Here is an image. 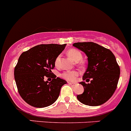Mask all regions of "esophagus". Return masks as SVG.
Listing matches in <instances>:
<instances>
[{
	"label": "esophagus",
	"mask_w": 131,
	"mask_h": 131,
	"mask_svg": "<svg viewBox=\"0 0 131 131\" xmlns=\"http://www.w3.org/2000/svg\"><path fill=\"white\" fill-rule=\"evenodd\" d=\"M68 84L70 85H72V86H74V85H76V83H71V82H68Z\"/></svg>",
	"instance_id": "34e87169"
}]
</instances>
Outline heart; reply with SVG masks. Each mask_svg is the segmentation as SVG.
I'll use <instances>...</instances> for the list:
<instances>
[{"label":"heart","instance_id":"b5f03b06","mask_svg":"<svg viewBox=\"0 0 131 131\" xmlns=\"http://www.w3.org/2000/svg\"><path fill=\"white\" fill-rule=\"evenodd\" d=\"M67 53H68V56L71 59H72L75 62L80 61L83 58L82 53H81L80 51L76 50V49H70V50L68 51ZM60 59H61V56H58L56 57V59H55V65H59ZM79 65L81 67H83V64H81V63L79 64ZM78 74H79L78 72L75 71V70H73V71H65L61 74V76L63 79H66V80L68 81H74L76 79Z\"/></svg>","mask_w":131,"mask_h":131}]
</instances>
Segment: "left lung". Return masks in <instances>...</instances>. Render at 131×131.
I'll use <instances>...</instances> for the list:
<instances>
[{
	"label": "left lung",
	"instance_id": "8db88e82",
	"mask_svg": "<svg viewBox=\"0 0 131 131\" xmlns=\"http://www.w3.org/2000/svg\"><path fill=\"white\" fill-rule=\"evenodd\" d=\"M73 46L79 49L88 57V67L83 80V93L77 98L83 104L98 106L108 101L118 85L120 68L116 57L110 50L92 42H75Z\"/></svg>",
	"mask_w": 131,
	"mask_h": 131
}]
</instances>
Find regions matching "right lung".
Returning a JSON list of instances; mask_svg holds the SVG:
<instances>
[{
    "label": "right lung",
    "instance_id": "obj_1",
    "mask_svg": "<svg viewBox=\"0 0 131 131\" xmlns=\"http://www.w3.org/2000/svg\"><path fill=\"white\" fill-rule=\"evenodd\" d=\"M67 44L39 45L22 53L15 67L14 76L18 92L22 98L37 108L51 105L59 96L61 88L67 81L52 72L55 59ZM45 77H52L50 82Z\"/></svg>",
    "mask_w": 131,
    "mask_h": 131
}]
</instances>
